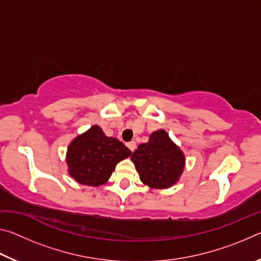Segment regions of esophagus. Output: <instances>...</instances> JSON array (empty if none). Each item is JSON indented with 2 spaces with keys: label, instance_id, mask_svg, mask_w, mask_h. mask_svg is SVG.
Masks as SVG:
<instances>
[{
  "label": "esophagus",
  "instance_id": "obj_1",
  "mask_svg": "<svg viewBox=\"0 0 261 261\" xmlns=\"http://www.w3.org/2000/svg\"><path fill=\"white\" fill-rule=\"evenodd\" d=\"M126 146L130 148L131 152H134L135 149H136V143H135V141H130V143L126 144Z\"/></svg>",
  "mask_w": 261,
  "mask_h": 261
}]
</instances>
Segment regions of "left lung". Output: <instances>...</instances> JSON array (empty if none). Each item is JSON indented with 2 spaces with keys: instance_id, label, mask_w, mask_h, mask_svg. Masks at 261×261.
<instances>
[{
  "instance_id": "1",
  "label": "left lung",
  "mask_w": 261,
  "mask_h": 261,
  "mask_svg": "<svg viewBox=\"0 0 261 261\" xmlns=\"http://www.w3.org/2000/svg\"><path fill=\"white\" fill-rule=\"evenodd\" d=\"M140 180L151 189L171 188L179 180L185 168V155L166 130L149 135L148 141L132 153Z\"/></svg>"
}]
</instances>
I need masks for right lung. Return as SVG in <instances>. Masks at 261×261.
<instances>
[{
  "mask_svg": "<svg viewBox=\"0 0 261 261\" xmlns=\"http://www.w3.org/2000/svg\"><path fill=\"white\" fill-rule=\"evenodd\" d=\"M130 155L131 151L124 144L93 125L71 140L65 160L69 175L77 183L100 187L107 183L117 163Z\"/></svg>",
  "mask_w": 261,
  "mask_h": 261,
  "instance_id": "add662e5",
  "label": "right lung"
}]
</instances>
